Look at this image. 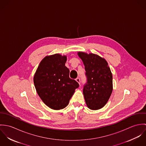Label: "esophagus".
<instances>
[{
    "label": "esophagus",
    "mask_w": 146,
    "mask_h": 146,
    "mask_svg": "<svg viewBox=\"0 0 146 146\" xmlns=\"http://www.w3.org/2000/svg\"><path fill=\"white\" fill-rule=\"evenodd\" d=\"M76 81L79 84L80 83V79H79V78H78L76 79Z\"/></svg>",
    "instance_id": "1"
}]
</instances>
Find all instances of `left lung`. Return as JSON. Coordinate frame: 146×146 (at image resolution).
Here are the masks:
<instances>
[{
  "label": "left lung",
  "instance_id": "obj_1",
  "mask_svg": "<svg viewBox=\"0 0 146 146\" xmlns=\"http://www.w3.org/2000/svg\"><path fill=\"white\" fill-rule=\"evenodd\" d=\"M85 66L87 83L83 94L88 107L97 110L104 107L113 90L112 75L106 60L93 53H78Z\"/></svg>",
  "mask_w": 146,
  "mask_h": 146
}]
</instances>
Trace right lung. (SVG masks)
Instances as JSON below:
<instances>
[{
    "instance_id": "obj_1",
    "label": "right lung",
    "mask_w": 146,
    "mask_h": 146,
    "mask_svg": "<svg viewBox=\"0 0 146 146\" xmlns=\"http://www.w3.org/2000/svg\"><path fill=\"white\" fill-rule=\"evenodd\" d=\"M67 56L54 54L45 57L34 76V83L42 102L51 109L65 108L75 90L78 82L69 77L70 70L65 66Z\"/></svg>"
}]
</instances>
